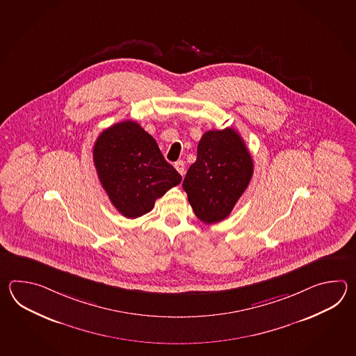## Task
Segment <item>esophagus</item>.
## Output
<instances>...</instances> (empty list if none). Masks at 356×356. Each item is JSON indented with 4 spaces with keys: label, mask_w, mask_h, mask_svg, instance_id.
Returning a JSON list of instances; mask_svg holds the SVG:
<instances>
[{
    "label": "esophagus",
    "mask_w": 356,
    "mask_h": 356,
    "mask_svg": "<svg viewBox=\"0 0 356 356\" xmlns=\"http://www.w3.org/2000/svg\"><path fill=\"white\" fill-rule=\"evenodd\" d=\"M175 168L177 169V172H178L179 175H184V169H186V167H184V163H183L181 160H179V161H177V163H175Z\"/></svg>",
    "instance_id": "obj_1"
}]
</instances>
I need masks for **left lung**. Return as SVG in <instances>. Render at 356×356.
Masks as SVG:
<instances>
[{
	"instance_id": "8db88e82",
	"label": "left lung",
	"mask_w": 356,
	"mask_h": 356,
	"mask_svg": "<svg viewBox=\"0 0 356 356\" xmlns=\"http://www.w3.org/2000/svg\"><path fill=\"white\" fill-rule=\"evenodd\" d=\"M253 160L233 129L204 132L197 159L183 181V189L197 218L204 224L225 219L250 184Z\"/></svg>"
}]
</instances>
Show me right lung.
Returning a JSON list of instances; mask_svg holds the SVG:
<instances>
[{
    "label": "right lung",
    "mask_w": 356,
    "mask_h": 356,
    "mask_svg": "<svg viewBox=\"0 0 356 356\" xmlns=\"http://www.w3.org/2000/svg\"><path fill=\"white\" fill-rule=\"evenodd\" d=\"M92 159L111 202L129 219L152 211L155 201L181 181L154 137L134 121L104 129L94 145Z\"/></svg>",
    "instance_id": "1"
}]
</instances>
